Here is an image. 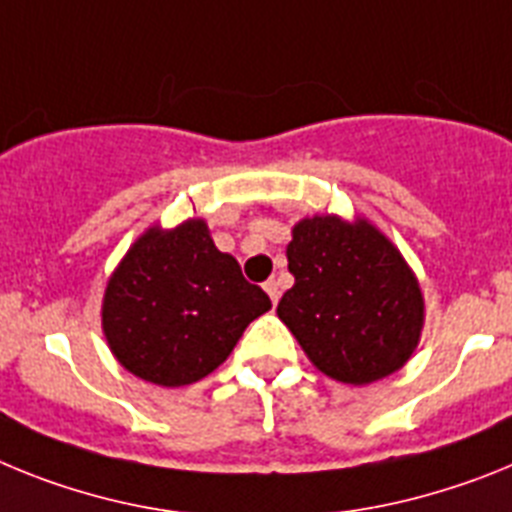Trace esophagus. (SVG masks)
<instances>
[{
	"instance_id": "obj_1",
	"label": "esophagus",
	"mask_w": 512,
	"mask_h": 512,
	"mask_svg": "<svg viewBox=\"0 0 512 512\" xmlns=\"http://www.w3.org/2000/svg\"><path fill=\"white\" fill-rule=\"evenodd\" d=\"M265 291H268L270 301H273V304H278V296H281V288H278V281H275V278H270V281L265 283Z\"/></svg>"
}]
</instances>
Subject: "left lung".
Returning a JSON list of instances; mask_svg holds the SVG:
<instances>
[{
	"instance_id": "1",
	"label": "left lung",
	"mask_w": 512,
	"mask_h": 512,
	"mask_svg": "<svg viewBox=\"0 0 512 512\" xmlns=\"http://www.w3.org/2000/svg\"><path fill=\"white\" fill-rule=\"evenodd\" d=\"M278 317L309 361L342 384L399 371L420 342L425 301L402 252L366 219L314 216L293 226Z\"/></svg>"
}]
</instances>
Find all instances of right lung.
<instances>
[{"instance_id": "right-lung-1", "label": "right lung", "mask_w": 512, "mask_h": 512, "mask_svg": "<svg viewBox=\"0 0 512 512\" xmlns=\"http://www.w3.org/2000/svg\"><path fill=\"white\" fill-rule=\"evenodd\" d=\"M268 293L216 250L206 221L151 226L110 275L102 332L126 371L157 386L201 381L221 366Z\"/></svg>"}]
</instances>
